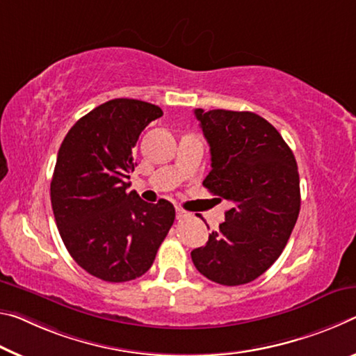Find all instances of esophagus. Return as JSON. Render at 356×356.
Returning <instances> with one entry per match:
<instances>
[{
	"instance_id": "obj_1",
	"label": "esophagus",
	"mask_w": 356,
	"mask_h": 356,
	"mask_svg": "<svg viewBox=\"0 0 356 356\" xmlns=\"http://www.w3.org/2000/svg\"><path fill=\"white\" fill-rule=\"evenodd\" d=\"M176 217L177 220H185V218H190L191 213L182 207H176Z\"/></svg>"
}]
</instances>
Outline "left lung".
Masks as SVG:
<instances>
[{"instance_id": "8db88e82", "label": "left lung", "mask_w": 356, "mask_h": 356, "mask_svg": "<svg viewBox=\"0 0 356 356\" xmlns=\"http://www.w3.org/2000/svg\"><path fill=\"white\" fill-rule=\"evenodd\" d=\"M195 115L211 147L212 169L202 185L233 207L191 259L220 285L249 284L280 257L300 216L295 155L253 112L195 109Z\"/></svg>"}]
</instances>
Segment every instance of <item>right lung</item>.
Instances as JSON below:
<instances>
[{
	"label": "right lung",
	"instance_id": "1",
	"mask_svg": "<svg viewBox=\"0 0 356 356\" xmlns=\"http://www.w3.org/2000/svg\"><path fill=\"white\" fill-rule=\"evenodd\" d=\"M145 101L117 98L74 123L56 156L50 201L63 244L88 274L128 282L147 273L176 211L128 191L139 134L161 117Z\"/></svg>",
	"mask_w": 356,
	"mask_h": 356
}]
</instances>
